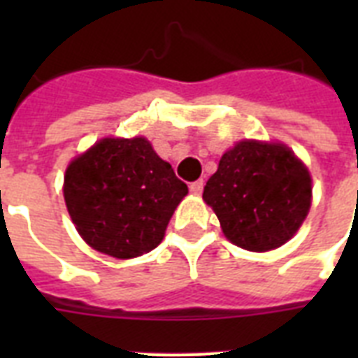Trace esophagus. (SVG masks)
<instances>
[{"label":"esophagus","instance_id":"34e87169","mask_svg":"<svg viewBox=\"0 0 358 358\" xmlns=\"http://www.w3.org/2000/svg\"><path fill=\"white\" fill-rule=\"evenodd\" d=\"M202 189H204V182H202V180H196V182H193V184L189 185V191L191 193H195V195H201Z\"/></svg>","mask_w":358,"mask_h":358}]
</instances>
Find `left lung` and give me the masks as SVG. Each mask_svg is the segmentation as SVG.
Returning <instances> with one entry per match:
<instances>
[{"instance_id": "left-lung-1", "label": "left lung", "mask_w": 358, "mask_h": 358, "mask_svg": "<svg viewBox=\"0 0 358 358\" xmlns=\"http://www.w3.org/2000/svg\"><path fill=\"white\" fill-rule=\"evenodd\" d=\"M202 199L241 249H277L299 230L312 202L305 163L282 143L239 141L219 159Z\"/></svg>"}]
</instances>
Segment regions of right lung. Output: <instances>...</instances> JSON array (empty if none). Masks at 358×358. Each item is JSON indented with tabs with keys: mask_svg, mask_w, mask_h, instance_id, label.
<instances>
[{
	"mask_svg": "<svg viewBox=\"0 0 358 358\" xmlns=\"http://www.w3.org/2000/svg\"><path fill=\"white\" fill-rule=\"evenodd\" d=\"M63 193L87 245L128 260L162 243L187 185L145 137H106L70 162Z\"/></svg>",
	"mask_w": 358,
	"mask_h": 358,
	"instance_id": "right-lung-1",
	"label": "right lung"
}]
</instances>
